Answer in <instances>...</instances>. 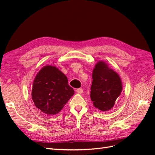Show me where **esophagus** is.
Masks as SVG:
<instances>
[{"mask_svg": "<svg viewBox=\"0 0 155 155\" xmlns=\"http://www.w3.org/2000/svg\"><path fill=\"white\" fill-rule=\"evenodd\" d=\"M76 91H77V92L78 93V94H81L83 92V90H82V88H77V89L76 90Z\"/></svg>", "mask_w": 155, "mask_h": 155, "instance_id": "34e87169", "label": "esophagus"}]
</instances>
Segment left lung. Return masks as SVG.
Returning a JSON list of instances; mask_svg holds the SVG:
<instances>
[{
  "instance_id": "obj_1",
  "label": "left lung",
  "mask_w": 155,
  "mask_h": 155,
  "mask_svg": "<svg viewBox=\"0 0 155 155\" xmlns=\"http://www.w3.org/2000/svg\"><path fill=\"white\" fill-rule=\"evenodd\" d=\"M91 98L102 111L110 110L123 89L121 78L105 61H98L92 71Z\"/></svg>"
}]
</instances>
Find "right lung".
<instances>
[{"mask_svg":"<svg viewBox=\"0 0 155 155\" xmlns=\"http://www.w3.org/2000/svg\"><path fill=\"white\" fill-rule=\"evenodd\" d=\"M74 94L67 77L52 65L42 67L32 86L31 99L37 108L47 115H55Z\"/></svg>","mask_w":155,"mask_h":155,"instance_id":"obj_1","label":"right lung"}]
</instances>
